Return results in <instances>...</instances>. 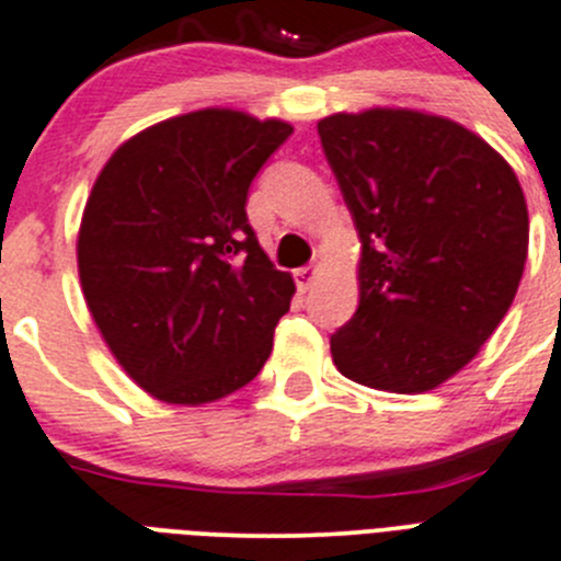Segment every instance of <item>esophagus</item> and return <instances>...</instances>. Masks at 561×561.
<instances>
[{"instance_id": "esophagus-1", "label": "esophagus", "mask_w": 561, "mask_h": 561, "mask_svg": "<svg viewBox=\"0 0 561 561\" xmlns=\"http://www.w3.org/2000/svg\"><path fill=\"white\" fill-rule=\"evenodd\" d=\"M314 279H318V268H314V265H304V268L296 271V285H298V290L307 293L309 287L314 285Z\"/></svg>"}]
</instances>
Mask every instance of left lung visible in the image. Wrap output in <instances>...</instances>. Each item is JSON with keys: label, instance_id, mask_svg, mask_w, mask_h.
Wrapping results in <instances>:
<instances>
[{"label": "left lung", "instance_id": "left-lung-1", "mask_svg": "<svg viewBox=\"0 0 561 561\" xmlns=\"http://www.w3.org/2000/svg\"><path fill=\"white\" fill-rule=\"evenodd\" d=\"M318 134L362 238L358 309L331 336V358L369 389H436L480 353L518 293L524 188L482 136L438 114L336 112Z\"/></svg>", "mask_w": 561, "mask_h": 561}]
</instances>
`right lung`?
I'll use <instances>...</instances> for the list:
<instances>
[{"instance_id":"1","label":"right lung","mask_w":561,"mask_h":561,"mask_svg":"<svg viewBox=\"0 0 561 561\" xmlns=\"http://www.w3.org/2000/svg\"><path fill=\"white\" fill-rule=\"evenodd\" d=\"M285 119L197 108L119 145L81 214L76 260L87 309L139 389L205 405L268 362L296 282L271 265L247 219Z\"/></svg>"}]
</instances>
